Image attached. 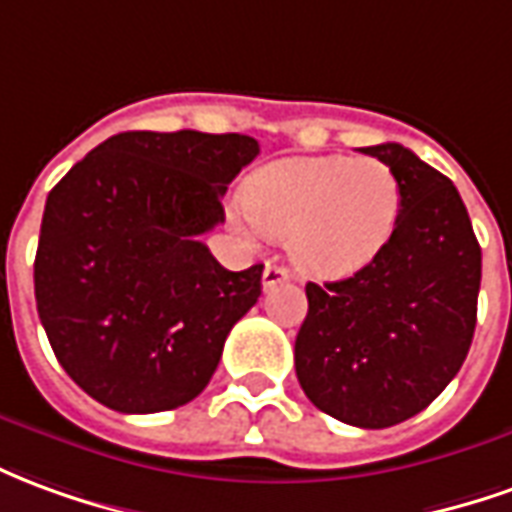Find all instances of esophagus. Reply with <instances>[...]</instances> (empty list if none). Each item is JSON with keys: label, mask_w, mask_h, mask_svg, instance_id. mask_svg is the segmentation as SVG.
Wrapping results in <instances>:
<instances>
[{"label": "esophagus", "mask_w": 512, "mask_h": 512, "mask_svg": "<svg viewBox=\"0 0 512 512\" xmlns=\"http://www.w3.org/2000/svg\"><path fill=\"white\" fill-rule=\"evenodd\" d=\"M284 281H289V270H286V267H281V264H267V267H264V275H262L264 292H267V289H273V286L284 284Z\"/></svg>", "instance_id": "1"}]
</instances>
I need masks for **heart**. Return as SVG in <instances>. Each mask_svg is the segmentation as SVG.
<instances>
[{
    "mask_svg": "<svg viewBox=\"0 0 512 512\" xmlns=\"http://www.w3.org/2000/svg\"><path fill=\"white\" fill-rule=\"evenodd\" d=\"M402 184L378 157H292L245 181L231 226L242 237H286L314 278H347L378 259L400 223Z\"/></svg>",
    "mask_w": 512,
    "mask_h": 512,
    "instance_id": "heart-1",
    "label": "heart"
}]
</instances>
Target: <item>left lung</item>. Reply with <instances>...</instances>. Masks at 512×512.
Listing matches in <instances>:
<instances>
[{
	"label": "left lung",
	"mask_w": 512,
	"mask_h": 512,
	"mask_svg": "<svg viewBox=\"0 0 512 512\" xmlns=\"http://www.w3.org/2000/svg\"><path fill=\"white\" fill-rule=\"evenodd\" d=\"M361 151L397 173L400 223L364 270L333 284H306L295 372L320 411L380 430L424 411L466 361L482 250L444 173L400 143Z\"/></svg>",
	"instance_id": "1"
}]
</instances>
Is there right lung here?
Instances as JSON below:
<instances>
[{
    "mask_svg": "<svg viewBox=\"0 0 512 512\" xmlns=\"http://www.w3.org/2000/svg\"><path fill=\"white\" fill-rule=\"evenodd\" d=\"M259 154L248 134L121 132L57 181L35 253V300L57 361L93 400L157 413L195 400L264 264L231 273L201 234Z\"/></svg>",
    "mask_w": 512,
    "mask_h": 512,
    "instance_id": "obj_1",
    "label": "right lung"
}]
</instances>
